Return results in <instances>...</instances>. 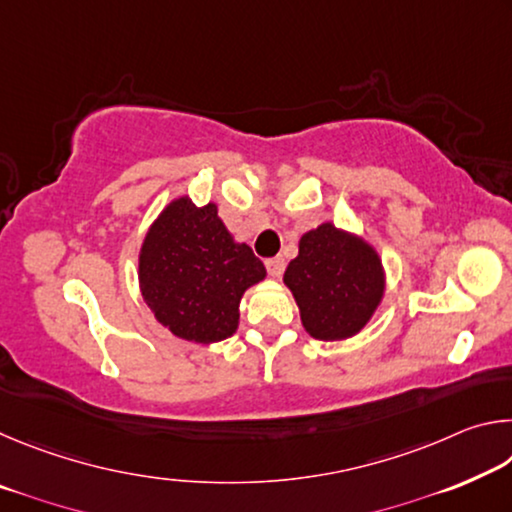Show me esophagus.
Wrapping results in <instances>:
<instances>
[{"label": "esophagus", "instance_id": "34e87169", "mask_svg": "<svg viewBox=\"0 0 512 512\" xmlns=\"http://www.w3.org/2000/svg\"><path fill=\"white\" fill-rule=\"evenodd\" d=\"M266 271H268V275L273 277V280H280L282 273H284V259H282V257L268 259V262H266Z\"/></svg>", "mask_w": 512, "mask_h": 512}]
</instances>
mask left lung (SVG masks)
Listing matches in <instances>:
<instances>
[{"mask_svg": "<svg viewBox=\"0 0 512 512\" xmlns=\"http://www.w3.org/2000/svg\"><path fill=\"white\" fill-rule=\"evenodd\" d=\"M302 327L318 341L357 336L375 316L386 293V271L377 248L332 221L305 232L298 257L284 271Z\"/></svg>", "mask_w": 512, "mask_h": 512, "instance_id": "left-lung-1", "label": "left lung"}]
</instances>
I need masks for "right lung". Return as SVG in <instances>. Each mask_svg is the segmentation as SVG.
<instances>
[{
    "instance_id": "add662e5",
    "label": "right lung",
    "mask_w": 512,
    "mask_h": 512,
    "mask_svg": "<svg viewBox=\"0 0 512 512\" xmlns=\"http://www.w3.org/2000/svg\"><path fill=\"white\" fill-rule=\"evenodd\" d=\"M266 277L248 244L225 228L216 203L173 198L149 225L137 280L151 314L173 336L212 345L239 327L244 293Z\"/></svg>"
}]
</instances>
